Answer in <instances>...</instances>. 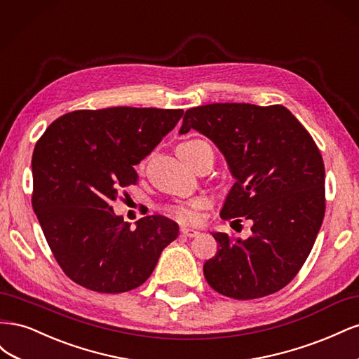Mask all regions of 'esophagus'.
<instances>
[{"instance_id":"1","label":"esophagus","mask_w":359,"mask_h":359,"mask_svg":"<svg viewBox=\"0 0 359 359\" xmlns=\"http://www.w3.org/2000/svg\"><path fill=\"white\" fill-rule=\"evenodd\" d=\"M181 233L184 235V236H189V238H193V236H196L199 232L198 231H194V229H191V227H187V226H182L181 227Z\"/></svg>"}]
</instances>
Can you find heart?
<instances>
[{
  "label": "heart",
  "mask_w": 359,
  "mask_h": 359,
  "mask_svg": "<svg viewBox=\"0 0 359 359\" xmlns=\"http://www.w3.org/2000/svg\"><path fill=\"white\" fill-rule=\"evenodd\" d=\"M194 142V140H191ZM145 163L142 161L139 165V169H144ZM210 206V201L206 198H196L189 202L182 203H172L166 206V214L170 215L172 219H177L182 223H194L201 219V211Z\"/></svg>",
  "instance_id": "b5f03b06"
}]
</instances>
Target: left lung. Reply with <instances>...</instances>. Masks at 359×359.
<instances>
[{"label":"left lung","instance_id":"left-lung-1","mask_svg":"<svg viewBox=\"0 0 359 359\" xmlns=\"http://www.w3.org/2000/svg\"><path fill=\"white\" fill-rule=\"evenodd\" d=\"M190 128L219 147L236 180L222 219L253 222L247 240L212 233L219 250L203 265L206 281L233 299L278 292L307 260L325 215V166L316 142L281 104L191 107L180 133Z\"/></svg>","mask_w":359,"mask_h":359}]
</instances>
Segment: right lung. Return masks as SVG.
I'll list each match as a JSON object with an SVG mask.
<instances>
[{"mask_svg":"<svg viewBox=\"0 0 359 359\" xmlns=\"http://www.w3.org/2000/svg\"><path fill=\"white\" fill-rule=\"evenodd\" d=\"M182 109L116 106L55 119L32 153L31 203L58 265L76 285L123 293L145 283L178 224L163 215L136 229L111 202L137 182L135 166L182 116Z\"/></svg>","mask_w":359,"mask_h":359,"instance_id":"1","label":"right lung"}]
</instances>
